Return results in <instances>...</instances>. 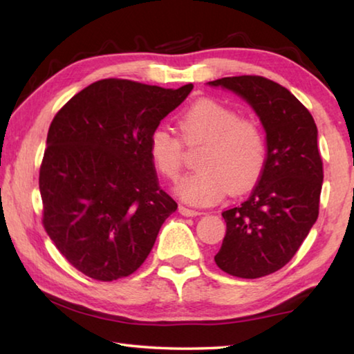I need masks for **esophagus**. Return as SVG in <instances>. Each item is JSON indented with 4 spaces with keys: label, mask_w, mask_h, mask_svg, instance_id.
<instances>
[{
    "label": "esophagus",
    "mask_w": 354,
    "mask_h": 354,
    "mask_svg": "<svg viewBox=\"0 0 354 354\" xmlns=\"http://www.w3.org/2000/svg\"><path fill=\"white\" fill-rule=\"evenodd\" d=\"M179 214L184 215V217H196V215H200L198 211H195V209H189L185 206H179Z\"/></svg>",
    "instance_id": "1"
}]
</instances>
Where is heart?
Segmentation results:
<instances>
[{
	"label": "heart",
	"instance_id": "1",
	"mask_svg": "<svg viewBox=\"0 0 354 354\" xmlns=\"http://www.w3.org/2000/svg\"><path fill=\"white\" fill-rule=\"evenodd\" d=\"M187 145L205 143L198 171L183 178L175 187L183 201L211 206L226 195H239L253 187L267 159V145L259 124L243 120L239 112L214 100L192 104L179 118ZM148 153L165 178L176 179L183 169V143L169 128L158 127L149 134Z\"/></svg>",
	"mask_w": 354,
	"mask_h": 354
}]
</instances>
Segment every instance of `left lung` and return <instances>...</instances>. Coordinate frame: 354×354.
I'll return each mask as SVG.
<instances>
[{"label":"left lung","instance_id":"obj_1","mask_svg":"<svg viewBox=\"0 0 354 354\" xmlns=\"http://www.w3.org/2000/svg\"><path fill=\"white\" fill-rule=\"evenodd\" d=\"M207 86L242 98L259 117L267 140L266 167L254 190L242 205L221 214L226 234L214 259L232 277H266L295 256L319 217V133L306 107L267 77H221Z\"/></svg>","mask_w":354,"mask_h":354}]
</instances>
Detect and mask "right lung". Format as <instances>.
Listing matches in <instances>:
<instances>
[{
	"instance_id": "right-lung-1",
	"label": "right lung",
	"mask_w": 354,
	"mask_h": 354,
	"mask_svg": "<svg viewBox=\"0 0 354 354\" xmlns=\"http://www.w3.org/2000/svg\"><path fill=\"white\" fill-rule=\"evenodd\" d=\"M194 86L103 80L53 118L39 176L44 226L86 277H129L178 205L159 187L148 140Z\"/></svg>"
}]
</instances>
